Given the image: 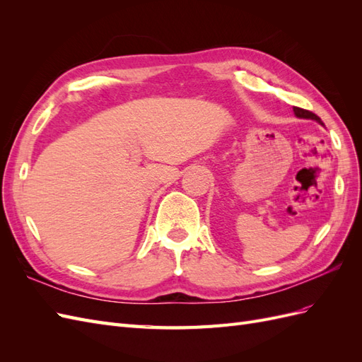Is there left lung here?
<instances>
[{"mask_svg":"<svg viewBox=\"0 0 362 362\" xmlns=\"http://www.w3.org/2000/svg\"><path fill=\"white\" fill-rule=\"evenodd\" d=\"M293 112H294V116L299 117V119H311V120H315V122H319L320 125H323L322 119L314 115L313 112H308V110H303V108H299V107H293Z\"/></svg>","mask_w":362,"mask_h":362,"instance_id":"8db88e82","label":"left lung"}]
</instances>
